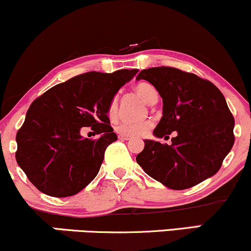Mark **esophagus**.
Here are the masks:
<instances>
[{
    "instance_id": "34e87169",
    "label": "esophagus",
    "mask_w": 251,
    "mask_h": 251,
    "mask_svg": "<svg viewBox=\"0 0 251 251\" xmlns=\"http://www.w3.org/2000/svg\"><path fill=\"white\" fill-rule=\"evenodd\" d=\"M119 138L120 140H122V141H129L130 140V136H128V135H119Z\"/></svg>"
}]
</instances>
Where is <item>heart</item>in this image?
<instances>
[{
    "mask_svg": "<svg viewBox=\"0 0 251 251\" xmlns=\"http://www.w3.org/2000/svg\"><path fill=\"white\" fill-rule=\"evenodd\" d=\"M134 91L142 100L149 104L156 103L157 99H158V93H157L156 88L149 82L142 81L136 83ZM117 107H119V102H117V98L114 97L109 102V106H108V116L111 120L116 117ZM150 128L151 122L149 121H138V122H121L115 126V130L122 135L141 136L145 134Z\"/></svg>",
    "mask_w": 251,
    "mask_h": 251,
    "instance_id": "obj_1",
    "label": "heart"
}]
</instances>
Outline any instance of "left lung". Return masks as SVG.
I'll return each mask as SVG.
<instances>
[{"label":"left lung","instance_id":"obj_1","mask_svg":"<svg viewBox=\"0 0 251 251\" xmlns=\"http://www.w3.org/2000/svg\"><path fill=\"white\" fill-rule=\"evenodd\" d=\"M136 79L149 81L163 99V116L153 135L175 134L170 145L145 140L136 157L138 165L172 190H186L214 176L235 141V121L220 89L169 66L143 70Z\"/></svg>","mask_w":251,"mask_h":251}]
</instances>
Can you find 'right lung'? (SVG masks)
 Returning <instances> with one entry per match:
<instances>
[{
	"label": "right lung",
	"mask_w": 251,
	"mask_h": 251,
	"mask_svg": "<svg viewBox=\"0 0 251 251\" xmlns=\"http://www.w3.org/2000/svg\"><path fill=\"white\" fill-rule=\"evenodd\" d=\"M137 72L79 74L31 103L16 135V160L40 192L71 197L97 177L104 151L117 140L107 115L109 102ZM82 126H91L100 137L83 139Z\"/></svg>",
	"instance_id": "right-lung-1"
}]
</instances>
